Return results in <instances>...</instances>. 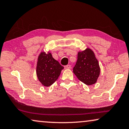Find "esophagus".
Returning a JSON list of instances; mask_svg holds the SVG:
<instances>
[{
	"instance_id": "34e87169",
	"label": "esophagus",
	"mask_w": 129,
	"mask_h": 129,
	"mask_svg": "<svg viewBox=\"0 0 129 129\" xmlns=\"http://www.w3.org/2000/svg\"><path fill=\"white\" fill-rule=\"evenodd\" d=\"M64 69H71V66L70 65H66V66H64Z\"/></svg>"
}]
</instances>
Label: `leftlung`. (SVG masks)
Returning <instances> with one entry per match:
<instances>
[{
  "label": "left lung",
  "mask_w": 129,
  "mask_h": 129,
  "mask_svg": "<svg viewBox=\"0 0 129 129\" xmlns=\"http://www.w3.org/2000/svg\"><path fill=\"white\" fill-rule=\"evenodd\" d=\"M73 73L83 83L87 85L95 84L100 74V67L94 52L90 48L78 52L77 60Z\"/></svg>",
  "instance_id": "8db88e82"
}]
</instances>
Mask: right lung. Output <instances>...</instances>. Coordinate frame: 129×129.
Segmentation results:
<instances>
[{
    "instance_id": "right-lung-1",
    "label": "right lung",
    "mask_w": 129,
    "mask_h": 129,
    "mask_svg": "<svg viewBox=\"0 0 129 129\" xmlns=\"http://www.w3.org/2000/svg\"><path fill=\"white\" fill-rule=\"evenodd\" d=\"M64 69L58 61L52 57L49 51H42L37 60L36 73L37 77L45 87H49L56 81L61 71Z\"/></svg>"
}]
</instances>
